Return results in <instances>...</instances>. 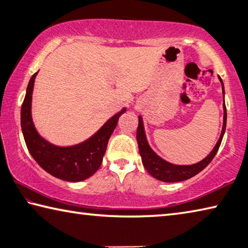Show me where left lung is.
<instances>
[{
  "mask_svg": "<svg viewBox=\"0 0 248 248\" xmlns=\"http://www.w3.org/2000/svg\"><path fill=\"white\" fill-rule=\"evenodd\" d=\"M220 82L222 84V93H223L224 97V86L223 82H222L221 78ZM224 108V117H223V127H222V132L220 136L219 141L217 142L215 149L211 151L207 157L202 161L197 163L194 165H174L170 164V163L166 162L165 159H163L158 156V155L154 152V151L150 148L148 143V140H146L145 132H144V127H143V121H142L141 117H139V124H138L137 129V141L138 145H139V151L140 155L142 157V163L145 167V170H148L150 175H152L154 178L158 180H162V182L166 183H176V182H182V180H186L191 178L192 176L197 175L200 173L204 167L209 165V163L212 161L213 157L216 156V154L219 150L222 139H223L224 132H225V127H226V107L225 104H223Z\"/></svg>",
  "mask_w": 248,
  "mask_h": 248,
  "instance_id": "left-lung-1",
  "label": "left lung"
}]
</instances>
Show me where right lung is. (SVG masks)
Wrapping results in <instances>:
<instances>
[{
  "label": "right lung",
  "instance_id": "1",
  "mask_svg": "<svg viewBox=\"0 0 248 248\" xmlns=\"http://www.w3.org/2000/svg\"><path fill=\"white\" fill-rule=\"evenodd\" d=\"M36 75L37 73L33 74L28 83L20 109V124L29 153L41 169L57 178L66 182H81L91 177L102 164L109 138L125 108L111 117L85 142L66 148L56 146L39 136L31 119V94Z\"/></svg>",
  "mask_w": 248,
  "mask_h": 248
}]
</instances>
